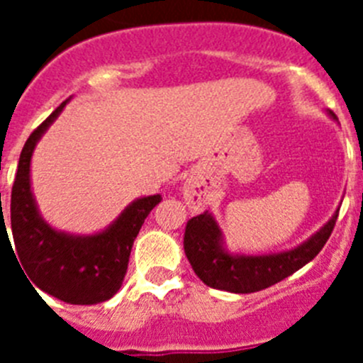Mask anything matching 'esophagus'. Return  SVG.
<instances>
[{
	"label": "esophagus",
	"mask_w": 363,
	"mask_h": 363,
	"mask_svg": "<svg viewBox=\"0 0 363 363\" xmlns=\"http://www.w3.org/2000/svg\"><path fill=\"white\" fill-rule=\"evenodd\" d=\"M184 200L187 203L189 211L192 213H200V211L205 209L207 205V194L203 191V185L198 182L196 178H189L184 184Z\"/></svg>",
	"instance_id": "esophagus-1"
}]
</instances>
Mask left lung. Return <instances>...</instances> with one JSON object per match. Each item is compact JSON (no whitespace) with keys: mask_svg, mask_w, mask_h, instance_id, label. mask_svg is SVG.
Returning <instances> with one entry per match:
<instances>
[{"mask_svg":"<svg viewBox=\"0 0 363 363\" xmlns=\"http://www.w3.org/2000/svg\"><path fill=\"white\" fill-rule=\"evenodd\" d=\"M327 114L338 121L333 111H327ZM338 211L340 207L325 225L306 242L287 251L269 255H234L227 251L223 233L213 214L207 211L187 221L184 236L185 256L196 277L213 289L236 294L256 293L291 277L314 259L335 229Z\"/></svg>","mask_w":363,"mask_h":363,"instance_id":"1","label":"left lung"}]
</instances>
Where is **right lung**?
I'll use <instances>...</instances> for the list:
<instances>
[{
    "label": "right lung",
    "instance_id": "right-lung-1",
    "mask_svg": "<svg viewBox=\"0 0 363 363\" xmlns=\"http://www.w3.org/2000/svg\"><path fill=\"white\" fill-rule=\"evenodd\" d=\"M69 99L28 136L19 156L11 198L14 256L27 272L30 285L65 303L94 306L111 300L120 291L134 240L162 196L136 198L111 225L94 234H70L54 229L43 220L32 194L30 160L41 136L62 114ZM1 223H5L3 218Z\"/></svg>",
    "mask_w": 363,
    "mask_h": 363
}]
</instances>
